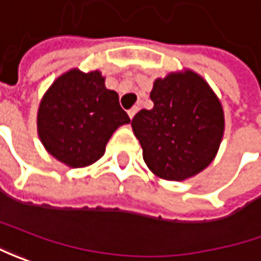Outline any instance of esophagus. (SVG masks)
Returning <instances> with one entry per match:
<instances>
[{
  "label": "esophagus",
  "instance_id": "1",
  "mask_svg": "<svg viewBox=\"0 0 261 261\" xmlns=\"http://www.w3.org/2000/svg\"><path fill=\"white\" fill-rule=\"evenodd\" d=\"M139 111V107H133L131 110H128V117H130L131 120H133V117L136 115V113Z\"/></svg>",
  "mask_w": 261,
  "mask_h": 261
}]
</instances>
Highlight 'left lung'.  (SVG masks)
<instances>
[{"label":"left lung","mask_w":261,"mask_h":261,"mask_svg":"<svg viewBox=\"0 0 261 261\" xmlns=\"http://www.w3.org/2000/svg\"><path fill=\"white\" fill-rule=\"evenodd\" d=\"M151 110L134 115L131 127L147 167L166 180H185L211 163L224 134V111L206 81L192 70L156 79Z\"/></svg>","instance_id":"8db88e82"}]
</instances>
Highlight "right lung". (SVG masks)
Here are the masks:
<instances>
[{"instance_id":"obj_1","label":"right lung","mask_w":261,"mask_h":261,"mask_svg":"<svg viewBox=\"0 0 261 261\" xmlns=\"http://www.w3.org/2000/svg\"><path fill=\"white\" fill-rule=\"evenodd\" d=\"M130 117L118 94L105 88L99 70L70 69L41 99L37 133L44 148L69 167H85L102 158L113 133Z\"/></svg>"}]
</instances>
